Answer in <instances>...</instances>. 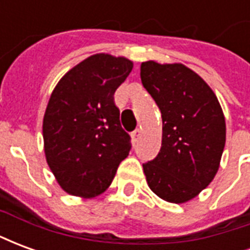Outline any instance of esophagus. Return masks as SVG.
I'll return each mask as SVG.
<instances>
[{"label": "esophagus", "mask_w": 250, "mask_h": 250, "mask_svg": "<svg viewBox=\"0 0 250 250\" xmlns=\"http://www.w3.org/2000/svg\"><path fill=\"white\" fill-rule=\"evenodd\" d=\"M131 135H132V139H134V142H138V139H139L142 135V130L141 128H136V130L132 131V134H131Z\"/></svg>", "instance_id": "obj_1"}]
</instances>
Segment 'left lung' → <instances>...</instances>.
<instances>
[{
    "mask_svg": "<svg viewBox=\"0 0 250 250\" xmlns=\"http://www.w3.org/2000/svg\"><path fill=\"white\" fill-rule=\"evenodd\" d=\"M143 87L162 115V146L143 163L158 197L182 204L213 181L225 147L222 109L211 88L182 64L142 62Z\"/></svg>",
    "mask_w": 250,
    "mask_h": 250,
    "instance_id": "obj_1",
    "label": "left lung"
}]
</instances>
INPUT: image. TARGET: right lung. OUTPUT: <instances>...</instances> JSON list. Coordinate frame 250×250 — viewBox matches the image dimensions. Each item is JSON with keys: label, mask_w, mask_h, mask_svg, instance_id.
<instances>
[{"label": "right lung", "mask_w": 250, "mask_h": 250, "mask_svg": "<svg viewBox=\"0 0 250 250\" xmlns=\"http://www.w3.org/2000/svg\"><path fill=\"white\" fill-rule=\"evenodd\" d=\"M125 57L99 53L77 64L52 92L42 123L46 162L66 193L95 197L131 150L114 93L130 75Z\"/></svg>", "instance_id": "obj_1"}]
</instances>
